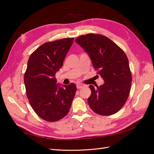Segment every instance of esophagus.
<instances>
[{
    "label": "esophagus",
    "mask_w": 154,
    "mask_h": 154,
    "mask_svg": "<svg viewBox=\"0 0 154 154\" xmlns=\"http://www.w3.org/2000/svg\"><path fill=\"white\" fill-rule=\"evenodd\" d=\"M85 87V85L83 83H77V89H81Z\"/></svg>",
    "instance_id": "1"
}]
</instances>
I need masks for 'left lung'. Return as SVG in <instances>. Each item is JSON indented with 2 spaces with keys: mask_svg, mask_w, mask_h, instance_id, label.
I'll return each instance as SVG.
<instances>
[{
  "mask_svg": "<svg viewBox=\"0 0 154 154\" xmlns=\"http://www.w3.org/2000/svg\"><path fill=\"white\" fill-rule=\"evenodd\" d=\"M75 42L87 51L94 69L104 81L100 87L89 85L91 94L88 103L93 112L110 116L122 109L129 96L132 73L124 51L103 35H80Z\"/></svg>",
  "mask_w": 154,
  "mask_h": 154,
  "instance_id": "1",
  "label": "left lung"
}]
</instances>
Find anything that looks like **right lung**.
<instances>
[{
	"label": "right lung",
	"instance_id": "add662e5",
	"mask_svg": "<svg viewBox=\"0 0 154 154\" xmlns=\"http://www.w3.org/2000/svg\"><path fill=\"white\" fill-rule=\"evenodd\" d=\"M73 40L67 38L46 42L28 59L24 77L26 96L34 112L48 122H55L67 115L76 93L75 84L60 87L55 77Z\"/></svg>",
	"mask_w": 154,
	"mask_h": 154
}]
</instances>
